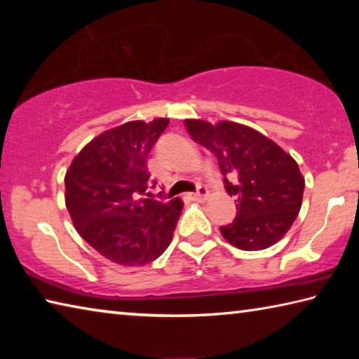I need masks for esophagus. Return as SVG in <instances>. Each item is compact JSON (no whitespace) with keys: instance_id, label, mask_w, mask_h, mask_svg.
<instances>
[{"instance_id":"1","label":"esophagus","mask_w":359,"mask_h":359,"mask_svg":"<svg viewBox=\"0 0 359 359\" xmlns=\"http://www.w3.org/2000/svg\"><path fill=\"white\" fill-rule=\"evenodd\" d=\"M208 196H209V191H208V188H204V187H199L198 191L191 194V198L194 199V201H198V203L205 201V199H208Z\"/></svg>"}]
</instances>
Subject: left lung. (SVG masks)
<instances>
[{
    "label": "left lung",
    "instance_id": "8db88e82",
    "mask_svg": "<svg viewBox=\"0 0 359 359\" xmlns=\"http://www.w3.org/2000/svg\"><path fill=\"white\" fill-rule=\"evenodd\" d=\"M193 141L217 156L224 188L236 196L238 215L220 228L229 244L253 252L277 244L301 210L304 182L297 163L250 126L185 120Z\"/></svg>",
    "mask_w": 359,
    "mask_h": 359
}]
</instances>
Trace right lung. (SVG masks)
Wrapping results in <instances>:
<instances>
[{"instance_id":"add662e5","label":"right lung","mask_w":359,"mask_h":359,"mask_svg":"<svg viewBox=\"0 0 359 359\" xmlns=\"http://www.w3.org/2000/svg\"><path fill=\"white\" fill-rule=\"evenodd\" d=\"M169 118L128 121L90 141L65 175V201L77 233L120 266H144L171 244L184 203L145 198L147 158Z\"/></svg>"}]
</instances>
